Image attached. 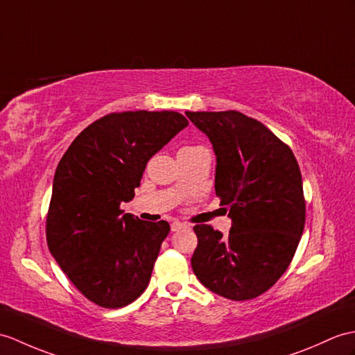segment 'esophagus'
Listing matches in <instances>:
<instances>
[{"label": "esophagus", "instance_id": "esophagus-1", "mask_svg": "<svg viewBox=\"0 0 355 355\" xmlns=\"http://www.w3.org/2000/svg\"><path fill=\"white\" fill-rule=\"evenodd\" d=\"M184 227H186V225L183 224V222H178V220L172 222V224H171V230H172V232H178V230L184 228Z\"/></svg>", "mask_w": 355, "mask_h": 355}]
</instances>
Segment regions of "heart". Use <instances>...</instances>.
Wrapping results in <instances>:
<instances>
[{"mask_svg":"<svg viewBox=\"0 0 355 355\" xmlns=\"http://www.w3.org/2000/svg\"><path fill=\"white\" fill-rule=\"evenodd\" d=\"M187 148H195V146H186V148H183V150H187Z\"/></svg>","mask_w":355,"mask_h":355,"instance_id":"heart-1","label":"heart"}]
</instances>
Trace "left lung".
I'll list each match as a JSON object with an SVG mask.
<instances>
[{
  "mask_svg": "<svg viewBox=\"0 0 355 355\" xmlns=\"http://www.w3.org/2000/svg\"><path fill=\"white\" fill-rule=\"evenodd\" d=\"M216 154L215 191L232 230L195 225L196 278L224 298H257L289 268L306 224L302 178L292 150L257 119L228 112H186Z\"/></svg>",
  "mask_w": 355,
  "mask_h": 355,
  "instance_id": "8db88e82",
  "label": "left lung"
}]
</instances>
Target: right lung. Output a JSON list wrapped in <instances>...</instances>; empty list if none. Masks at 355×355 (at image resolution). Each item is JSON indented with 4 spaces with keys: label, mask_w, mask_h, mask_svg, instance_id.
<instances>
[{
    "label": "right lung",
    "mask_w": 355,
    "mask_h": 355,
    "mask_svg": "<svg viewBox=\"0 0 355 355\" xmlns=\"http://www.w3.org/2000/svg\"><path fill=\"white\" fill-rule=\"evenodd\" d=\"M189 125L177 112L110 113L73 139L57 164L46 242L72 284L89 301L119 309L146 289L166 220L123 213L146 163Z\"/></svg>",
    "instance_id": "obj_1"
}]
</instances>
